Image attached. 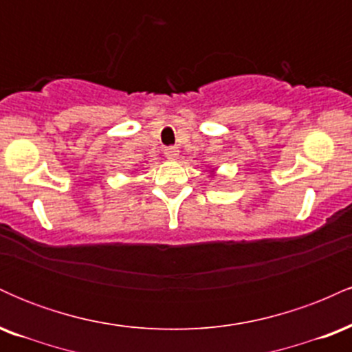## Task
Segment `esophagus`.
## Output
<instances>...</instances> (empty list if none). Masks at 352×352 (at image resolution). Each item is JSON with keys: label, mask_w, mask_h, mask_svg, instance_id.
<instances>
[{"label": "esophagus", "mask_w": 352, "mask_h": 352, "mask_svg": "<svg viewBox=\"0 0 352 352\" xmlns=\"http://www.w3.org/2000/svg\"><path fill=\"white\" fill-rule=\"evenodd\" d=\"M164 155L167 157V159H175V157L179 155V148H177V147H165L164 148Z\"/></svg>", "instance_id": "34e87169"}]
</instances>
